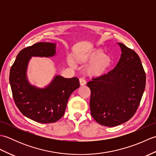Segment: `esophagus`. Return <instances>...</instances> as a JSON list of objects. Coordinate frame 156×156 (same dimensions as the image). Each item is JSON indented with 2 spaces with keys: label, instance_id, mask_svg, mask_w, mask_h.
Masks as SVG:
<instances>
[{
  "label": "esophagus",
  "instance_id": "1",
  "mask_svg": "<svg viewBox=\"0 0 156 156\" xmlns=\"http://www.w3.org/2000/svg\"><path fill=\"white\" fill-rule=\"evenodd\" d=\"M79 81H80V84L81 86H84L86 84V83H87V82H86V80L83 78H80L79 79Z\"/></svg>",
  "mask_w": 156,
  "mask_h": 156
}]
</instances>
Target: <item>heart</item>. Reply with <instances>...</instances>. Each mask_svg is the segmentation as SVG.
I'll return each instance as SVG.
<instances>
[{
	"mask_svg": "<svg viewBox=\"0 0 156 156\" xmlns=\"http://www.w3.org/2000/svg\"><path fill=\"white\" fill-rule=\"evenodd\" d=\"M75 59L79 63L92 61L88 66L87 71L88 75L94 77L104 75L112 63V59L111 56L107 55L106 52L102 49L80 52L76 55ZM69 64L73 66L71 61H69Z\"/></svg>",
	"mask_w": 156,
	"mask_h": 156,
	"instance_id": "obj_1",
	"label": "heart"
}]
</instances>
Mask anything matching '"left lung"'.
Wrapping results in <instances>:
<instances>
[{"mask_svg": "<svg viewBox=\"0 0 156 156\" xmlns=\"http://www.w3.org/2000/svg\"><path fill=\"white\" fill-rule=\"evenodd\" d=\"M122 54L118 64L107 74L93 78L90 108L98 123L115 127L129 121L140 104L146 76L137 53L118 43Z\"/></svg>", "mask_w": 156, "mask_h": 156, "instance_id": "obj_1", "label": "left lung"}]
</instances>
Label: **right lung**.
Segmentation results:
<instances>
[{"instance_id": "right-lung-1", "label": "right lung", "mask_w": 156, "mask_h": 156, "mask_svg": "<svg viewBox=\"0 0 156 156\" xmlns=\"http://www.w3.org/2000/svg\"><path fill=\"white\" fill-rule=\"evenodd\" d=\"M56 45L39 42L20 51L10 70L9 81L13 99L21 113L41 123L58 121L64 115L69 96L80 87L78 78L55 76L44 88L31 85L27 69L31 57H52Z\"/></svg>"}]
</instances>
